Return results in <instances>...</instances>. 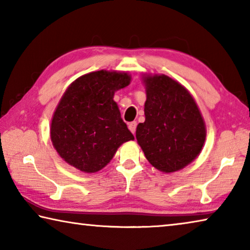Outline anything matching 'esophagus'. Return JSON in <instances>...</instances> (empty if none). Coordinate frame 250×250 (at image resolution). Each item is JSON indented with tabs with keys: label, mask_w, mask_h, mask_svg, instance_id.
<instances>
[{
	"label": "esophagus",
	"mask_w": 250,
	"mask_h": 250,
	"mask_svg": "<svg viewBox=\"0 0 250 250\" xmlns=\"http://www.w3.org/2000/svg\"><path fill=\"white\" fill-rule=\"evenodd\" d=\"M137 121H133V122H130V124L128 125V128H129V130L131 131V132H132L133 134L135 133V129H137Z\"/></svg>",
	"instance_id": "esophagus-1"
}]
</instances>
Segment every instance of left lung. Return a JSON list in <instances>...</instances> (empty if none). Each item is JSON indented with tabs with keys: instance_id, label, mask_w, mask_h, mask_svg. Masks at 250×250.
<instances>
[{
	"instance_id": "8db88e82",
	"label": "left lung",
	"mask_w": 250,
	"mask_h": 250,
	"mask_svg": "<svg viewBox=\"0 0 250 250\" xmlns=\"http://www.w3.org/2000/svg\"><path fill=\"white\" fill-rule=\"evenodd\" d=\"M146 121L135 131L146 160L163 173L191 164L204 146L205 121L189 91L167 75H143Z\"/></svg>"
}]
</instances>
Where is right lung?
Masks as SVG:
<instances>
[{
  "instance_id": "add662e5",
  "label": "right lung",
  "mask_w": 250,
  "mask_h": 250,
  "mask_svg": "<svg viewBox=\"0 0 250 250\" xmlns=\"http://www.w3.org/2000/svg\"><path fill=\"white\" fill-rule=\"evenodd\" d=\"M130 82L128 73L103 69L69 84L50 124L53 146L66 163L96 173L111 161L122 143L134 140L113 100L115 92Z\"/></svg>"
}]
</instances>
